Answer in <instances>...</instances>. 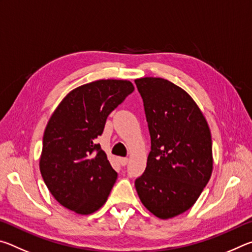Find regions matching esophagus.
Here are the masks:
<instances>
[{
    "mask_svg": "<svg viewBox=\"0 0 252 252\" xmlns=\"http://www.w3.org/2000/svg\"><path fill=\"white\" fill-rule=\"evenodd\" d=\"M119 162H120L121 165L125 167V165L127 164V162H129V159H127V158H119Z\"/></svg>",
    "mask_w": 252,
    "mask_h": 252,
    "instance_id": "obj_1",
    "label": "esophagus"
}]
</instances>
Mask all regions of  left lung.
<instances>
[{
    "instance_id": "left-lung-1",
    "label": "left lung",
    "mask_w": 252,
    "mask_h": 252,
    "mask_svg": "<svg viewBox=\"0 0 252 252\" xmlns=\"http://www.w3.org/2000/svg\"><path fill=\"white\" fill-rule=\"evenodd\" d=\"M142 97L151 151L139 198L160 219L173 218L193 206L212 172V140L203 114L188 93L168 80L134 81Z\"/></svg>"
}]
</instances>
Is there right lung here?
<instances>
[{
    "mask_svg": "<svg viewBox=\"0 0 252 252\" xmlns=\"http://www.w3.org/2000/svg\"><path fill=\"white\" fill-rule=\"evenodd\" d=\"M126 80H99L71 91L50 118L43 135L40 171L55 200L80 215L105 203L118 173L97 136L106 118L133 92Z\"/></svg>",
    "mask_w": 252,
    "mask_h": 252,
    "instance_id": "1",
    "label": "right lung"
}]
</instances>
